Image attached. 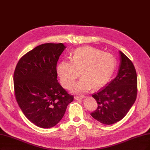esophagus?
Segmentation results:
<instances>
[{"instance_id": "34e87169", "label": "esophagus", "mask_w": 150, "mask_h": 150, "mask_svg": "<svg viewBox=\"0 0 150 150\" xmlns=\"http://www.w3.org/2000/svg\"><path fill=\"white\" fill-rule=\"evenodd\" d=\"M84 98V96H75V99H76V100H81L82 99Z\"/></svg>"}]
</instances>
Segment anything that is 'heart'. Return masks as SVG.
I'll list each match as a JSON object with an SVG mask.
<instances>
[{
  "mask_svg": "<svg viewBox=\"0 0 150 150\" xmlns=\"http://www.w3.org/2000/svg\"><path fill=\"white\" fill-rule=\"evenodd\" d=\"M117 66L113 55L86 46L76 49L71 60H63L57 65V73L62 85L69 89L80 75L82 79L74 85L73 91L83 93L91 86L98 89L111 79Z\"/></svg>",
  "mask_w": 150,
  "mask_h": 150,
  "instance_id": "b5f03b06",
  "label": "heart"
}]
</instances>
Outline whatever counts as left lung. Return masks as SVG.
<instances>
[{
	"instance_id": "obj_1",
	"label": "left lung",
	"mask_w": 150,
	"mask_h": 150,
	"mask_svg": "<svg viewBox=\"0 0 150 150\" xmlns=\"http://www.w3.org/2000/svg\"><path fill=\"white\" fill-rule=\"evenodd\" d=\"M117 75L92 96L98 108L90 114L103 124L111 125L122 119L134 104L137 95V76L132 61L121 51Z\"/></svg>"
}]
</instances>
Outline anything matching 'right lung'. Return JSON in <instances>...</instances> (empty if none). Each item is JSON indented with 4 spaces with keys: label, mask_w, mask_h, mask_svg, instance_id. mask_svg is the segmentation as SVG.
I'll use <instances>...</instances> for the list:
<instances>
[{
    "label": "right lung",
    "mask_w": 150,
    "mask_h": 150,
    "mask_svg": "<svg viewBox=\"0 0 150 150\" xmlns=\"http://www.w3.org/2000/svg\"><path fill=\"white\" fill-rule=\"evenodd\" d=\"M65 48L62 43L41 44L25 54L15 69L16 100L26 118L41 128L58 124L74 99L57 80V63Z\"/></svg>",
    "instance_id": "right-lung-1"
}]
</instances>
